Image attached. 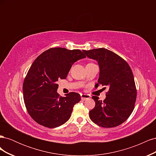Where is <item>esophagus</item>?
<instances>
[{"mask_svg":"<svg viewBox=\"0 0 156 156\" xmlns=\"http://www.w3.org/2000/svg\"><path fill=\"white\" fill-rule=\"evenodd\" d=\"M81 100H86L87 99L90 98V96L89 94H81Z\"/></svg>","mask_w":156,"mask_h":156,"instance_id":"34e87169","label":"esophagus"}]
</instances>
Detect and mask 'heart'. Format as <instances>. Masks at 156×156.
<instances>
[{
    "label": "heart",
    "instance_id": "b5f03b06",
    "mask_svg": "<svg viewBox=\"0 0 156 156\" xmlns=\"http://www.w3.org/2000/svg\"><path fill=\"white\" fill-rule=\"evenodd\" d=\"M89 64H90V63H89Z\"/></svg>",
    "mask_w": 156,
    "mask_h": 156
}]
</instances>
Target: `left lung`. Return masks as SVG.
I'll list each match as a JSON object with an SVG mask.
<instances>
[{"mask_svg": "<svg viewBox=\"0 0 156 156\" xmlns=\"http://www.w3.org/2000/svg\"><path fill=\"white\" fill-rule=\"evenodd\" d=\"M83 51L88 58L96 60L100 66V77L95 87L101 84L108 87L103 101L98 96L92 97L96 105L89 111L90 118L103 127L122 124L133 112L136 99V88L130 66L120 56L105 48Z\"/></svg>", "mask_w": 156, "mask_h": 156, "instance_id": "left-lung-1", "label": "left lung"}]
</instances>
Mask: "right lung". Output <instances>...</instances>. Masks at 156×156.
I'll list each match as a JSON object with an SVG mask.
<instances>
[{"label": "right lung", "instance_id": "obj_1", "mask_svg": "<svg viewBox=\"0 0 156 156\" xmlns=\"http://www.w3.org/2000/svg\"><path fill=\"white\" fill-rule=\"evenodd\" d=\"M85 57L79 49L53 48L34 61L23 81V92L27 111L37 124L54 128L69 119L81 96L72 92L60 96L56 82L66 78L72 65Z\"/></svg>", "mask_w": 156, "mask_h": 156}]
</instances>
